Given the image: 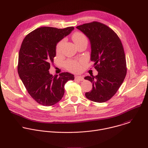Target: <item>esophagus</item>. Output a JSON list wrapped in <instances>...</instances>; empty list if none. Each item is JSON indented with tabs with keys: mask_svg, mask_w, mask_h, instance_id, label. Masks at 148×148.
<instances>
[{
	"mask_svg": "<svg viewBox=\"0 0 148 148\" xmlns=\"http://www.w3.org/2000/svg\"><path fill=\"white\" fill-rule=\"evenodd\" d=\"M75 79L78 80V81H81L84 80L83 77H82V76H75Z\"/></svg>",
	"mask_w": 148,
	"mask_h": 148,
	"instance_id": "esophagus-1",
	"label": "esophagus"
}]
</instances>
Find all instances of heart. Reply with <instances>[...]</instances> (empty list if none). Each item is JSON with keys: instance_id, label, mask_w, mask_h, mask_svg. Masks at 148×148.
Returning <instances> with one entry per match:
<instances>
[{"instance_id": "b5f03b06", "label": "heart", "mask_w": 148, "mask_h": 148, "mask_svg": "<svg viewBox=\"0 0 148 148\" xmlns=\"http://www.w3.org/2000/svg\"><path fill=\"white\" fill-rule=\"evenodd\" d=\"M73 39L74 41L75 44L77 45L78 43H79V42L86 39V37L82 33L79 32H77L73 34ZM64 43H65V40L63 39L61 40L57 44L56 46V53L57 54H60L62 52V48L64 45ZM85 61H86L84 59H82L79 61L70 60L66 62L65 67L68 70L71 72H74V73L78 72L81 70L82 65L84 62H85Z\"/></svg>"}]
</instances>
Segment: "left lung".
Masks as SVG:
<instances>
[{
  "label": "left lung",
  "mask_w": 148,
  "mask_h": 148,
  "mask_svg": "<svg viewBox=\"0 0 148 148\" xmlns=\"http://www.w3.org/2000/svg\"><path fill=\"white\" fill-rule=\"evenodd\" d=\"M90 40L91 60L98 75L84 79L92 83V89L86 97L96 102L110 99L117 92L126 74V58L118 35L109 27L98 22L76 27Z\"/></svg>",
  "instance_id": "left-lung-1"
}]
</instances>
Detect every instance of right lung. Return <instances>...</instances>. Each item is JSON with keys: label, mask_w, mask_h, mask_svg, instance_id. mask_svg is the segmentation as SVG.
<instances>
[{"label": "right lung", "mask_w": 148, "mask_h": 148, "mask_svg": "<svg viewBox=\"0 0 148 148\" xmlns=\"http://www.w3.org/2000/svg\"><path fill=\"white\" fill-rule=\"evenodd\" d=\"M74 27H41L24 38L18 53L17 71L30 96L38 103L51 106L64 94V85L74 76L69 73L50 74L49 70L56 55V46Z\"/></svg>", "instance_id": "add662e5"}]
</instances>
